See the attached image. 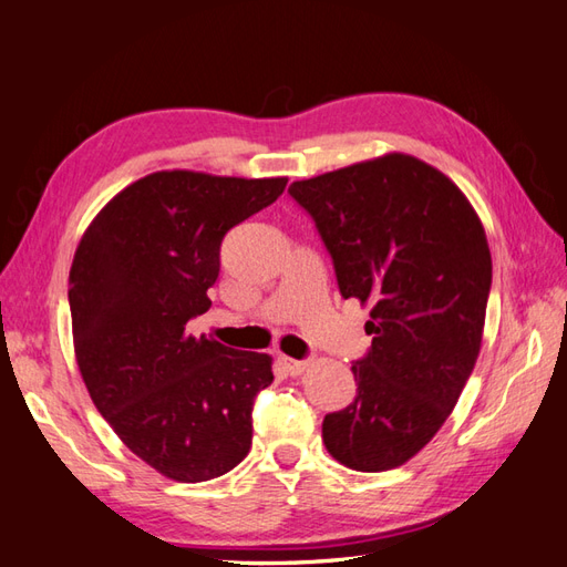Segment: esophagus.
I'll use <instances>...</instances> for the list:
<instances>
[{
	"mask_svg": "<svg viewBox=\"0 0 567 567\" xmlns=\"http://www.w3.org/2000/svg\"><path fill=\"white\" fill-rule=\"evenodd\" d=\"M280 363H282V369H285V373H290V375H299L302 373L307 365H309V361H299V359H287V357H282L280 359Z\"/></svg>",
	"mask_w": 567,
	"mask_h": 567,
	"instance_id": "34e87169",
	"label": "esophagus"
}]
</instances>
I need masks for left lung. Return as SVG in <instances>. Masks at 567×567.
<instances>
[{
  "mask_svg": "<svg viewBox=\"0 0 567 567\" xmlns=\"http://www.w3.org/2000/svg\"><path fill=\"white\" fill-rule=\"evenodd\" d=\"M343 299L371 305L357 398L321 423L331 457L357 472L401 467L450 417L480 357L492 252L445 174L385 154L295 182Z\"/></svg>",
  "mask_w": 567,
  "mask_h": 567,
  "instance_id": "obj_1",
  "label": "left lung"
}]
</instances>
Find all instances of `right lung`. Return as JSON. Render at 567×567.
Returning <instances> with one entry per match:
<instances>
[{"label": "right lung", "mask_w": 567, "mask_h": 567, "mask_svg": "<svg viewBox=\"0 0 567 567\" xmlns=\"http://www.w3.org/2000/svg\"><path fill=\"white\" fill-rule=\"evenodd\" d=\"M287 179L157 172L110 202L75 250L69 305L78 369L117 437L176 482L246 460L268 353L188 337L210 307L226 233L277 202Z\"/></svg>", "instance_id": "right-lung-1"}]
</instances>
